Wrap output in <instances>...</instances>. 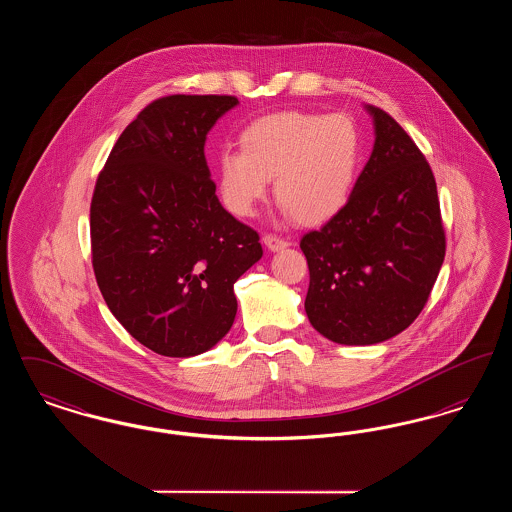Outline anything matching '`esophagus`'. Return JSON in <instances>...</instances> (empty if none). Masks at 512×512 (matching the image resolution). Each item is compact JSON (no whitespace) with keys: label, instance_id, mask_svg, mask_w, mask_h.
I'll return each mask as SVG.
<instances>
[{"label":"esophagus","instance_id":"esophagus-1","mask_svg":"<svg viewBox=\"0 0 512 512\" xmlns=\"http://www.w3.org/2000/svg\"><path fill=\"white\" fill-rule=\"evenodd\" d=\"M263 242L267 245L270 251H280V249H286L290 242L288 240H284V238H280V236H276V234H267L265 238H263Z\"/></svg>","mask_w":512,"mask_h":512}]
</instances>
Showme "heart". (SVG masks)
Here are the masks:
<instances>
[{
	"instance_id": "obj_1",
	"label": "heart",
	"mask_w": 512,
	"mask_h": 512,
	"mask_svg": "<svg viewBox=\"0 0 512 512\" xmlns=\"http://www.w3.org/2000/svg\"><path fill=\"white\" fill-rule=\"evenodd\" d=\"M242 151H224L217 161L222 205L236 217H251L267 195L299 224H322L345 207L361 163L363 138L347 115L280 111L249 122Z\"/></svg>"
}]
</instances>
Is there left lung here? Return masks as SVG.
Here are the masks:
<instances>
[{"instance_id": "1", "label": "left lung", "mask_w": 512, "mask_h": 512, "mask_svg": "<svg viewBox=\"0 0 512 512\" xmlns=\"http://www.w3.org/2000/svg\"><path fill=\"white\" fill-rule=\"evenodd\" d=\"M374 149L345 207L301 238L309 265L305 311L324 338L372 345L409 328L445 257L438 186L426 157L380 107Z\"/></svg>"}]
</instances>
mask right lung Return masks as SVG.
Wrapping results in <instances>:
<instances>
[{
    "instance_id": "obj_1",
    "label": "right lung",
    "mask_w": 512,
    "mask_h": 512,
    "mask_svg": "<svg viewBox=\"0 0 512 512\" xmlns=\"http://www.w3.org/2000/svg\"><path fill=\"white\" fill-rule=\"evenodd\" d=\"M234 96L155 99L101 169L90 205L92 267L126 332L165 357H194L232 328L234 284L263 257L259 234L215 194L205 140Z\"/></svg>"
}]
</instances>
